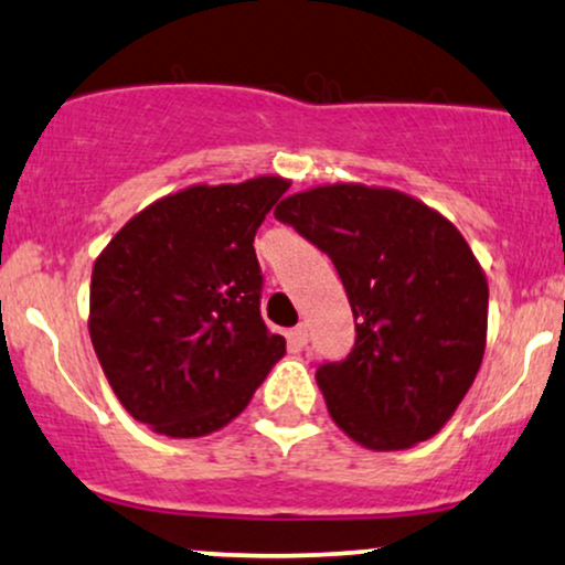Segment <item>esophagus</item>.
<instances>
[{"label":"esophagus","mask_w":565,"mask_h":565,"mask_svg":"<svg viewBox=\"0 0 565 565\" xmlns=\"http://www.w3.org/2000/svg\"><path fill=\"white\" fill-rule=\"evenodd\" d=\"M288 341H290V347H294V349H303V347H307V343H309V330H307V324H296V328L290 330Z\"/></svg>","instance_id":"esophagus-1"}]
</instances>
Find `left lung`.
Wrapping results in <instances>:
<instances>
[{"mask_svg":"<svg viewBox=\"0 0 565 565\" xmlns=\"http://www.w3.org/2000/svg\"><path fill=\"white\" fill-rule=\"evenodd\" d=\"M330 256L356 341L317 367L330 417L362 447L426 441L452 417L487 347V277L452 222L364 184L296 192L275 209Z\"/></svg>","mask_w":565,"mask_h":565,"instance_id":"8db88e82","label":"left lung"}]
</instances>
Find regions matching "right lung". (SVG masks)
Wrapping results in <instances>:
<instances>
[{"instance_id": "right-lung-1", "label": "right lung", "mask_w": 565, "mask_h": 565, "mask_svg": "<svg viewBox=\"0 0 565 565\" xmlns=\"http://www.w3.org/2000/svg\"><path fill=\"white\" fill-rule=\"evenodd\" d=\"M288 188L280 177L188 188L148 205L99 254L92 347L135 420L171 439L211 434L285 354L262 320L254 237Z\"/></svg>"}]
</instances>
